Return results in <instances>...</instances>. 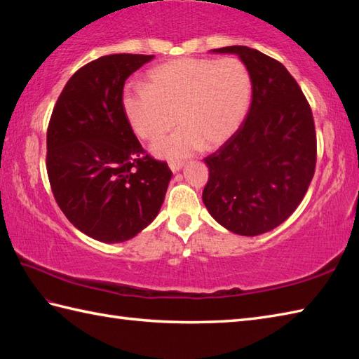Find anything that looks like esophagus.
<instances>
[{
	"instance_id": "esophagus-1",
	"label": "esophagus",
	"mask_w": 359,
	"mask_h": 359,
	"mask_svg": "<svg viewBox=\"0 0 359 359\" xmlns=\"http://www.w3.org/2000/svg\"><path fill=\"white\" fill-rule=\"evenodd\" d=\"M170 168H171L172 172H177V171L182 170V168H184V163H182V162H174V160H172V162H170Z\"/></svg>"
}]
</instances>
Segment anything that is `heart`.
Returning <instances> with one entry per match:
<instances>
[{
  "mask_svg": "<svg viewBox=\"0 0 359 359\" xmlns=\"http://www.w3.org/2000/svg\"><path fill=\"white\" fill-rule=\"evenodd\" d=\"M251 95L253 81L239 58L187 57L154 67L148 86H126L121 103L129 125L144 140L158 139L177 121L180 126L152 151L182 158L230 139L247 117Z\"/></svg>",
  "mask_w": 359,
  "mask_h": 359,
  "instance_id": "obj_1",
  "label": "heart"
}]
</instances>
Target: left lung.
Returning a JSON list of instances; mask_svg holds the SVG:
<instances>
[{"label": "left lung", "mask_w": 359, "mask_h": 359, "mask_svg": "<svg viewBox=\"0 0 359 359\" xmlns=\"http://www.w3.org/2000/svg\"><path fill=\"white\" fill-rule=\"evenodd\" d=\"M236 53L253 81L242 126L205 158L210 177L202 201L216 222L241 236L280 225L306 196L316 166V133L310 104L284 65L247 46Z\"/></svg>", "instance_id": "left-lung-1"}]
</instances>
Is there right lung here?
I'll return each instance as SVG.
<instances>
[{"label":"right lung","mask_w":359,"mask_h":359,"mask_svg":"<svg viewBox=\"0 0 359 359\" xmlns=\"http://www.w3.org/2000/svg\"><path fill=\"white\" fill-rule=\"evenodd\" d=\"M154 55L114 53L75 72L48 128L46 166L67 220L106 243L133 239L158 215L172 172L147 154L123 111L129 75Z\"/></svg>","instance_id":"1"}]
</instances>
